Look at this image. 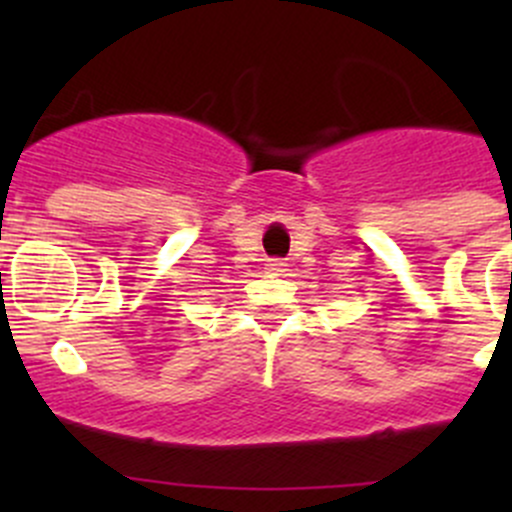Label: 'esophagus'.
Returning a JSON list of instances; mask_svg holds the SVG:
<instances>
[{"mask_svg": "<svg viewBox=\"0 0 512 512\" xmlns=\"http://www.w3.org/2000/svg\"><path fill=\"white\" fill-rule=\"evenodd\" d=\"M267 270H270L272 275H282V272L287 270V265L282 260H270L267 262Z\"/></svg>", "mask_w": 512, "mask_h": 512, "instance_id": "1", "label": "esophagus"}]
</instances>
